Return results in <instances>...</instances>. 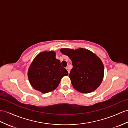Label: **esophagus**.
Returning <instances> with one entry per match:
<instances>
[{
  "label": "esophagus",
  "instance_id": "34e87169",
  "mask_svg": "<svg viewBox=\"0 0 128 128\" xmlns=\"http://www.w3.org/2000/svg\"><path fill=\"white\" fill-rule=\"evenodd\" d=\"M66 69L67 70V71H68V73H70V69H69V68H68V67H67V68H66Z\"/></svg>",
  "mask_w": 128,
  "mask_h": 128
}]
</instances>
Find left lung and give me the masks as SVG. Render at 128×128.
Here are the masks:
<instances>
[{"label":"left lung","instance_id":"obj_1","mask_svg":"<svg viewBox=\"0 0 128 128\" xmlns=\"http://www.w3.org/2000/svg\"><path fill=\"white\" fill-rule=\"evenodd\" d=\"M60 52L68 56L72 62L73 67L69 78L74 88L84 93L96 90L102 83L104 72V65L100 58L84 48H62Z\"/></svg>","mask_w":128,"mask_h":128}]
</instances>
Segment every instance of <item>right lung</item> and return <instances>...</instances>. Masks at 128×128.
<instances>
[{"label": "right lung", "mask_w": 128, "mask_h": 128, "mask_svg": "<svg viewBox=\"0 0 128 128\" xmlns=\"http://www.w3.org/2000/svg\"><path fill=\"white\" fill-rule=\"evenodd\" d=\"M68 75V71L61 66L53 51L38 54L29 68V81L35 90L47 93L58 87L60 80Z\"/></svg>", "instance_id": "right-lung-1"}]
</instances>
